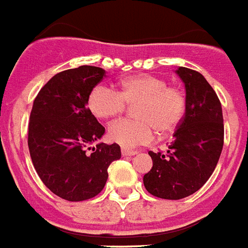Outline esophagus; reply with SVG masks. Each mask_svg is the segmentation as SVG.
Wrapping results in <instances>:
<instances>
[{
    "label": "esophagus",
    "mask_w": 248,
    "mask_h": 248,
    "mask_svg": "<svg viewBox=\"0 0 248 248\" xmlns=\"http://www.w3.org/2000/svg\"><path fill=\"white\" fill-rule=\"evenodd\" d=\"M136 151H132V150H125V148H123L122 150V155L123 156H133L136 155Z\"/></svg>",
    "instance_id": "34e87169"
}]
</instances>
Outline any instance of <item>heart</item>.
Listing matches in <instances>:
<instances>
[{
    "instance_id": "heart-1",
    "label": "heart",
    "mask_w": 248,
    "mask_h": 248,
    "mask_svg": "<svg viewBox=\"0 0 248 248\" xmlns=\"http://www.w3.org/2000/svg\"><path fill=\"white\" fill-rule=\"evenodd\" d=\"M134 105L137 119H122L108 126V140L123 148L147 144L155 138V129L166 134L180 124L187 98L179 87L168 86L161 77L134 74L118 83V91L98 84L87 98V106L97 119H111L122 114L125 105Z\"/></svg>"
}]
</instances>
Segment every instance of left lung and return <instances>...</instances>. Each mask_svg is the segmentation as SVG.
<instances>
[{"label": "left lung", "mask_w": 248, "mask_h": 248, "mask_svg": "<svg viewBox=\"0 0 248 248\" xmlns=\"http://www.w3.org/2000/svg\"><path fill=\"white\" fill-rule=\"evenodd\" d=\"M175 73L186 87V112L169 150L148 152L152 169L143 177L146 189L165 200L199 191L217 168L224 143L221 104L213 87L199 71L180 66Z\"/></svg>", "instance_id": "8db88e82"}]
</instances>
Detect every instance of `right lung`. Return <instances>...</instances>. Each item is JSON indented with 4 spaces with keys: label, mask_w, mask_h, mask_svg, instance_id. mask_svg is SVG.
<instances>
[{
    "label": "right lung",
    "mask_w": 248,
    "mask_h": 248,
    "mask_svg": "<svg viewBox=\"0 0 248 248\" xmlns=\"http://www.w3.org/2000/svg\"><path fill=\"white\" fill-rule=\"evenodd\" d=\"M105 70L83 65L56 74L35 97L29 118L28 146L34 169L45 186L61 199L84 201L97 196L108 180V168L122 157L116 143L88 144L105 128L87 108L91 91Z\"/></svg>",
    "instance_id": "obj_1"
}]
</instances>
